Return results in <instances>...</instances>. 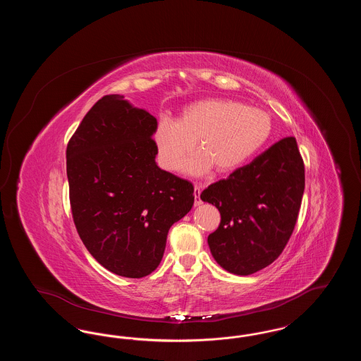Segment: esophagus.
Listing matches in <instances>:
<instances>
[{
	"mask_svg": "<svg viewBox=\"0 0 361 361\" xmlns=\"http://www.w3.org/2000/svg\"><path fill=\"white\" fill-rule=\"evenodd\" d=\"M200 192H202V187L199 184H195V190H193V195H195V206H200L203 202L200 199Z\"/></svg>",
	"mask_w": 361,
	"mask_h": 361,
	"instance_id": "obj_1",
	"label": "esophagus"
}]
</instances>
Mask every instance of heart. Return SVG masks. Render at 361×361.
<instances>
[{"mask_svg": "<svg viewBox=\"0 0 361 361\" xmlns=\"http://www.w3.org/2000/svg\"><path fill=\"white\" fill-rule=\"evenodd\" d=\"M269 115L234 100L211 99L187 106L180 121L161 118L154 139L159 159L169 171H178L195 142L202 154L185 162L190 173H202L211 165L218 173L237 169L268 139Z\"/></svg>", "mask_w": 361, "mask_h": 361, "instance_id": "b5f03b06", "label": "heart"}]
</instances>
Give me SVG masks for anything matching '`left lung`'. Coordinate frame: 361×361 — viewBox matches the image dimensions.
Here are the masks:
<instances>
[{
	"label": "left lung",
	"instance_id": "obj_1",
	"mask_svg": "<svg viewBox=\"0 0 361 361\" xmlns=\"http://www.w3.org/2000/svg\"><path fill=\"white\" fill-rule=\"evenodd\" d=\"M303 192L305 162L293 137L208 185L200 199L221 212V224L208 235L216 262L240 276L272 264L291 238Z\"/></svg>",
	"mask_w": 361,
	"mask_h": 361
}]
</instances>
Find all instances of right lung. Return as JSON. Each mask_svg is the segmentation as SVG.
I'll return each mask as SVG.
<instances>
[{"instance_id":"obj_1","label":"right lung","mask_w":361,"mask_h":361,"mask_svg":"<svg viewBox=\"0 0 361 361\" xmlns=\"http://www.w3.org/2000/svg\"><path fill=\"white\" fill-rule=\"evenodd\" d=\"M157 121L121 94L94 104L66 149L71 215L89 253L139 279L159 265L172 224L193 206L188 180L159 169Z\"/></svg>"}]
</instances>
